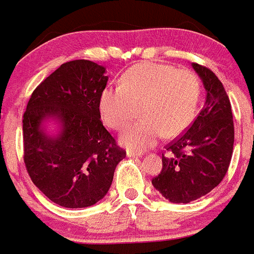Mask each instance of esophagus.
<instances>
[{
  "label": "esophagus",
  "mask_w": 254,
  "mask_h": 254,
  "mask_svg": "<svg viewBox=\"0 0 254 254\" xmlns=\"http://www.w3.org/2000/svg\"><path fill=\"white\" fill-rule=\"evenodd\" d=\"M143 155V153H140V151H132V150H127V158H138V156H141Z\"/></svg>",
  "instance_id": "esophagus-1"
}]
</instances>
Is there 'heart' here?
Segmentation results:
<instances>
[{"label": "heart", "mask_w": 254, "mask_h": 254, "mask_svg": "<svg viewBox=\"0 0 254 254\" xmlns=\"http://www.w3.org/2000/svg\"><path fill=\"white\" fill-rule=\"evenodd\" d=\"M200 85L194 72L172 65L140 64L130 67L120 86L101 91L99 110L109 127L120 130L132 119L140 106L139 122L125 127L120 143L143 150L164 135L182 134L193 123L198 109Z\"/></svg>", "instance_id": "heart-1"}]
</instances>
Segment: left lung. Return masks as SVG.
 <instances>
[{"instance_id":"8db88e82","label":"left lung","mask_w":254,"mask_h":254,"mask_svg":"<svg viewBox=\"0 0 254 254\" xmlns=\"http://www.w3.org/2000/svg\"><path fill=\"white\" fill-rule=\"evenodd\" d=\"M207 91L205 105L182 136L167 146L163 169L151 181L172 203H189L223 181L233 154L234 125L231 101L215 73L191 64Z\"/></svg>"}]
</instances>
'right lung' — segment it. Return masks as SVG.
<instances>
[{
    "instance_id": "1",
    "label": "right lung",
    "mask_w": 254,
    "mask_h": 254,
    "mask_svg": "<svg viewBox=\"0 0 254 254\" xmlns=\"http://www.w3.org/2000/svg\"><path fill=\"white\" fill-rule=\"evenodd\" d=\"M105 67L89 60L63 64L31 95L22 120L23 160L31 181L56 204L94 205L108 193L127 153L100 120ZM54 120L58 135L43 124Z\"/></svg>"
}]
</instances>
